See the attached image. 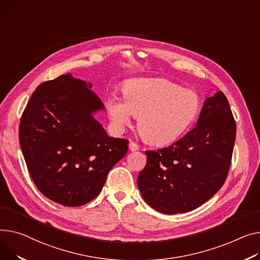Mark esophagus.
<instances>
[{
    "mask_svg": "<svg viewBox=\"0 0 260 260\" xmlns=\"http://www.w3.org/2000/svg\"><path fill=\"white\" fill-rule=\"evenodd\" d=\"M128 147H129V149H131L132 151H136V150L139 149V145H138V144H137L136 142H134V141H131V142H129Z\"/></svg>",
    "mask_w": 260,
    "mask_h": 260,
    "instance_id": "1",
    "label": "esophagus"
}]
</instances>
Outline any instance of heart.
<instances>
[{
	"label": "heart",
	"mask_w": 260,
	"mask_h": 260,
	"mask_svg": "<svg viewBox=\"0 0 260 260\" xmlns=\"http://www.w3.org/2000/svg\"><path fill=\"white\" fill-rule=\"evenodd\" d=\"M107 108L113 124L122 129L133 115L147 141L165 145L177 141L192 126L200 114L199 95L166 79L133 78L123 85V99L112 95Z\"/></svg>",
	"instance_id": "obj_1"
}]
</instances>
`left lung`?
Returning <instances> with one entry per match:
<instances>
[{"label":"left lung","instance_id":"1","mask_svg":"<svg viewBox=\"0 0 260 260\" xmlns=\"http://www.w3.org/2000/svg\"><path fill=\"white\" fill-rule=\"evenodd\" d=\"M236 124L222 92L204 101L194 128L168 147L146 150L138 176L143 200L161 213L191 211L210 200L228 176Z\"/></svg>","mask_w":260,"mask_h":260}]
</instances>
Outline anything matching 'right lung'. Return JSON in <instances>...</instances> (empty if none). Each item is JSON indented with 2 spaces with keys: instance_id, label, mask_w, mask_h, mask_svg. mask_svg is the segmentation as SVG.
Returning a JSON list of instances; mask_svg holds the SVG:
<instances>
[{
  "instance_id": "right-lung-1",
  "label": "right lung",
  "mask_w": 260,
  "mask_h": 260,
  "mask_svg": "<svg viewBox=\"0 0 260 260\" xmlns=\"http://www.w3.org/2000/svg\"><path fill=\"white\" fill-rule=\"evenodd\" d=\"M91 88L72 74L45 81L21 118L20 145L34 184L67 207L94 200L128 148L126 139L108 136L94 118L105 106Z\"/></svg>"
}]
</instances>
